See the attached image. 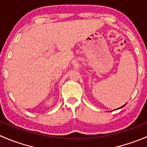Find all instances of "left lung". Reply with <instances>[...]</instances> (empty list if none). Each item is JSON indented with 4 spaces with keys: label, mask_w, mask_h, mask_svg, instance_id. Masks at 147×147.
Listing matches in <instances>:
<instances>
[{
    "label": "left lung",
    "mask_w": 147,
    "mask_h": 147,
    "mask_svg": "<svg viewBox=\"0 0 147 147\" xmlns=\"http://www.w3.org/2000/svg\"><path fill=\"white\" fill-rule=\"evenodd\" d=\"M124 106H122V107H119V109H120V108H122V107H124Z\"/></svg>",
    "instance_id": "8db88e82"
}]
</instances>
